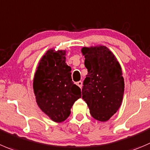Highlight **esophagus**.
<instances>
[{"instance_id":"esophagus-1","label":"esophagus","mask_w":150,"mask_h":150,"mask_svg":"<svg viewBox=\"0 0 150 150\" xmlns=\"http://www.w3.org/2000/svg\"><path fill=\"white\" fill-rule=\"evenodd\" d=\"M76 85H77L79 87V88H82V81H79V82H76Z\"/></svg>"}]
</instances>
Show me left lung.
<instances>
[{
    "mask_svg": "<svg viewBox=\"0 0 150 150\" xmlns=\"http://www.w3.org/2000/svg\"><path fill=\"white\" fill-rule=\"evenodd\" d=\"M88 74L83 82L82 99L91 115L106 122L120 108L125 82L119 62L105 46L82 48Z\"/></svg>",
    "mask_w": 150,
    "mask_h": 150,
    "instance_id": "obj_1",
    "label": "left lung"
}]
</instances>
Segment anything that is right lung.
I'll list each match as a JSON object with an SVG mask.
<instances>
[{"label":"right lung","instance_id":"obj_1","mask_svg":"<svg viewBox=\"0 0 150 150\" xmlns=\"http://www.w3.org/2000/svg\"><path fill=\"white\" fill-rule=\"evenodd\" d=\"M71 68L65 63V51L48 50L38 67L33 88L42 112L56 122L71 114V108L81 98V89L71 79Z\"/></svg>","mask_w":150,"mask_h":150}]
</instances>
